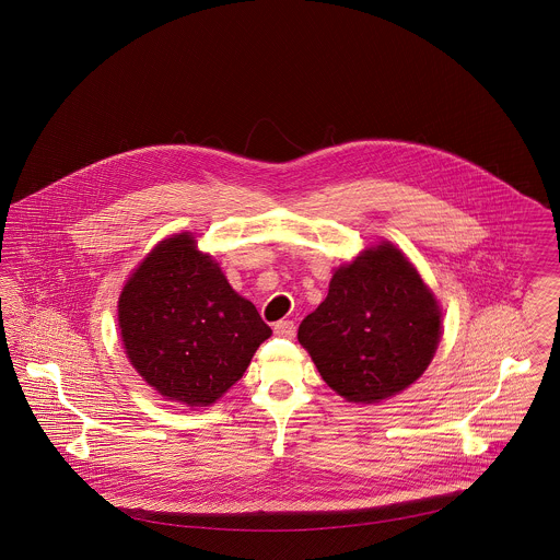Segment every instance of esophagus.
Listing matches in <instances>:
<instances>
[{
  "label": "esophagus",
  "instance_id": "1",
  "mask_svg": "<svg viewBox=\"0 0 560 560\" xmlns=\"http://www.w3.org/2000/svg\"><path fill=\"white\" fill-rule=\"evenodd\" d=\"M272 329H275V334L281 336V338H293V336H295V325H293V320H277Z\"/></svg>",
  "mask_w": 560,
  "mask_h": 560
}]
</instances>
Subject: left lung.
Returning a JSON list of instances; mask_svg holds the SVG:
<instances>
[{
  "label": "left lung",
  "mask_w": 560,
  "mask_h": 560,
  "mask_svg": "<svg viewBox=\"0 0 560 560\" xmlns=\"http://www.w3.org/2000/svg\"><path fill=\"white\" fill-rule=\"evenodd\" d=\"M439 338L434 293L388 241L336 268L327 298L298 329L320 377L350 402H380L409 388Z\"/></svg>",
  "instance_id": "left-lung-1"
}]
</instances>
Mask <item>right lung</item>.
Wrapping results in <instances>:
<instances>
[{"mask_svg":"<svg viewBox=\"0 0 560 560\" xmlns=\"http://www.w3.org/2000/svg\"><path fill=\"white\" fill-rule=\"evenodd\" d=\"M117 313L133 370L187 407L220 399L272 334L190 233L158 243L126 281Z\"/></svg>","mask_w":560,"mask_h":560,"instance_id":"obj_1","label":"right lung"}]
</instances>
